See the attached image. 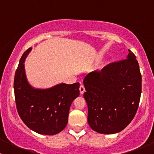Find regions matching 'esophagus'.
<instances>
[{"mask_svg":"<svg viewBox=\"0 0 154 154\" xmlns=\"http://www.w3.org/2000/svg\"><path fill=\"white\" fill-rule=\"evenodd\" d=\"M85 91H86V89H85V86H83V84H81V85H80V94H83V93L85 92Z\"/></svg>","mask_w":154,"mask_h":154,"instance_id":"34e87169","label":"esophagus"}]
</instances>
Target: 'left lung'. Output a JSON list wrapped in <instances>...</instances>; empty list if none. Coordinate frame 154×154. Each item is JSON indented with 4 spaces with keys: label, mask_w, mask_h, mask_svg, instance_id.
I'll return each instance as SVG.
<instances>
[{
    "label": "left lung",
    "mask_w": 154,
    "mask_h": 154,
    "mask_svg": "<svg viewBox=\"0 0 154 154\" xmlns=\"http://www.w3.org/2000/svg\"><path fill=\"white\" fill-rule=\"evenodd\" d=\"M88 105V123L94 131L114 134L134 118L142 93V75L136 56L129 50L127 59L110 63L83 80Z\"/></svg>",
    "instance_id": "1"
}]
</instances>
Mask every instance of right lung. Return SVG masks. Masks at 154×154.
<instances>
[{
    "instance_id": "1",
    "label": "right lung",
    "mask_w": 154,
    "mask_h": 154,
    "mask_svg": "<svg viewBox=\"0 0 154 154\" xmlns=\"http://www.w3.org/2000/svg\"><path fill=\"white\" fill-rule=\"evenodd\" d=\"M31 49L24 53L15 74L17 110L30 130L39 134H57L67 125L70 106L80 94V83H60L45 89L31 86L26 77L24 64Z\"/></svg>"
}]
</instances>
